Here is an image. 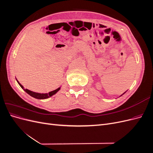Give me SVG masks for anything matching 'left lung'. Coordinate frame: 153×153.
<instances>
[{
    "instance_id": "obj_1",
    "label": "left lung",
    "mask_w": 153,
    "mask_h": 153,
    "mask_svg": "<svg viewBox=\"0 0 153 153\" xmlns=\"http://www.w3.org/2000/svg\"><path fill=\"white\" fill-rule=\"evenodd\" d=\"M124 92V93H123V94H121V96H123V94H124V93H125V92ZM120 96H119V97H120Z\"/></svg>"
}]
</instances>
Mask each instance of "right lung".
<instances>
[{"label": "right lung", "mask_w": 153, "mask_h": 153, "mask_svg": "<svg viewBox=\"0 0 153 153\" xmlns=\"http://www.w3.org/2000/svg\"><path fill=\"white\" fill-rule=\"evenodd\" d=\"M16 80L18 82V84L20 85V86L22 87V89H24V91H25L27 94H29L30 96L33 97V98H36V99H38V100H44V99H47L48 98H50V97L52 96L53 95L57 93V92L61 89V87L57 88V89H55L54 91H51L50 92H48V93H38V92H33V91H31L29 89H24V86H23L20 83L18 82L17 80V79L16 78Z\"/></svg>", "instance_id": "1"}]
</instances>
